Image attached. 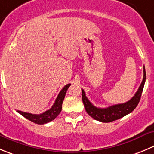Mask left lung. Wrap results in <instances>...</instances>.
I'll list each match as a JSON object with an SVG mask.
<instances>
[{
    "instance_id": "obj_1",
    "label": "left lung",
    "mask_w": 154,
    "mask_h": 154,
    "mask_svg": "<svg viewBox=\"0 0 154 154\" xmlns=\"http://www.w3.org/2000/svg\"><path fill=\"white\" fill-rule=\"evenodd\" d=\"M143 68H144V77H143L142 82L135 95L126 103L114 104L106 108L96 107L89 101L87 97L86 96L84 90L82 89V100H83L85 109L88 114L98 121L103 122V123H110V122L118 120L133 111L139 103L144 83H145L146 72L144 66Z\"/></svg>"
}]
</instances>
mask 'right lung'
Instances as JSON below:
<instances>
[{
    "instance_id": "1",
    "label": "right lung",
    "mask_w": 154,
    "mask_h": 154,
    "mask_svg": "<svg viewBox=\"0 0 154 154\" xmlns=\"http://www.w3.org/2000/svg\"><path fill=\"white\" fill-rule=\"evenodd\" d=\"M70 86H71V83H68L64 86L63 89L60 91V92L58 95L55 103L52 106L50 110H47L44 113H41V114H32V113L22 112L20 110H16V111L20 113L21 115H22L24 117L28 119V120L34 123H37V124L42 125L44 123H49V122L52 121L55 118H56V117L60 113L62 107V102L64 101L67 90Z\"/></svg>"
}]
</instances>
